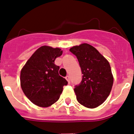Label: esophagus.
Instances as JSON below:
<instances>
[{
	"label": "esophagus",
	"instance_id": "esophagus-1",
	"mask_svg": "<svg viewBox=\"0 0 134 134\" xmlns=\"http://www.w3.org/2000/svg\"><path fill=\"white\" fill-rule=\"evenodd\" d=\"M66 80L68 81V83H70V76H66Z\"/></svg>",
	"mask_w": 134,
	"mask_h": 134
}]
</instances>
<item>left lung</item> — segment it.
<instances>
[{
	"mask_svg": "<svg viewBox=\"0 0 134 134\" xmlns=\"http://www.w3.org/2000/svg\"><path fill=\"white\" fill-rule=\"evenodd\" d=\"M70 51L76 56L82 79L74 91L80 104L93 109L103 103L111 93L113 76L109 62L88 43L73 46Z\"/></svg>",
	"mask_w": 134,
	"mask_h": 134,
	"instance_id": "8db88e82",
	"label": "left lung"
}]
</instances>
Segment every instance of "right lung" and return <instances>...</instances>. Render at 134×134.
Listing matches in <instances>:
<instances>
[{
  "mask_svg": "<svg viewBox=\"0 0 134 134\" xmlns=\"http://www.w3.org/2000/svg\"><path fill=\"white\" fill-rule=\"evenodd\" d=\"M62 54L58 48L43 46L37 49L21 71L20 81L23 93L39 107H48L60 98L68 82L59 75L60 67L54 64Z\"/></svg>",
  "mask_w": 134,
  "mask_h": 134,
  "instance_id": "add662e5",
  "label": "right lung"
}]
</instances>
